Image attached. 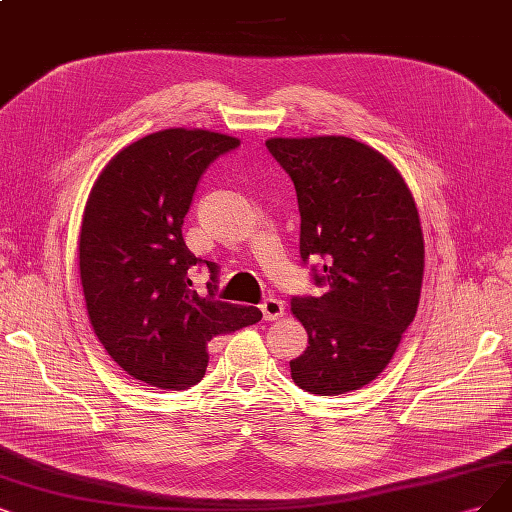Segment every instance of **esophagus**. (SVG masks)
Returning a JSON list of instances; mask_svg holds the SVG:
<instances>
[{"label": "esophagus", "instance_id": "34e87169", "mask_svg": "<svg viewBox=\"0 0 512 512\" xmlns=\"http://www.w3.org/2000/svg\"><path fill=\"white\" fill-rule=\"evenodd\" d=\"M259 308H261L263 318H266V320H276V318L285 314V304H282V301L276 299V297H268Z\"/></svg>", "mask_w": 512, "mask_h": 512}]
</instances>
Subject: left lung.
<instances>
[{"mask_svg": "<svg viewBox=\"0 0 512 512\" xmlns=\"http://www.w3.org/2000/svg\"><path fill=\"white\" fill-rule=\"evenodd\" d=\"M299 204V255L316 287L291 310L308 348L291 361L293 382L335 396L380 375L418 312L424 236L403 177L380 151L348 137L270 139Z\"/></svg>", "mask_w": 512, "mask_h": 512, "instance_id": "obj_1", "label": "left lung"}]
</instances>
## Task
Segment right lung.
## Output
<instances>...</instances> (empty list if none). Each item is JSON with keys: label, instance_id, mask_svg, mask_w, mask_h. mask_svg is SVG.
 <instances>
[{"label": "right lung", "instance_id": "add662e5", "mask_svg": "<svg viewBox=\"0 0 512 512\" xmlns=\"http://www.w3.org/2000/svg\"><path fill=\"white\" fill-rule=\"evenodd\" d=\"M238 139L168 128L124 147L94 183L80 234V276L94 333L122 371L164 390L198 384L206 344L261 320L253 306L215 297L219 266L185 246L181 227L196 187ZM194 265L212 272L191 289Z\"/></svg>", "mask_w": 512, "mask_h": 512}]
</instances>
